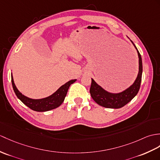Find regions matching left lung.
Wrapping results in <instances>:
<instances>
[{
    "label": "left lung",
    "instance_id": "8db88e82",
    "mask_svg": "<svg viewBox=\"0 0 160 160\" xmlns=\"http://www.w3.org/2000/svg\"><path fill=\"white\" fill-rule=\"evenodd\" d=\"M130 41L136 48L139 59V70L136 79L135 80L134 82L130 87L126 88L125 90L120 92L113 93V92L106 91L105 89H103L101 86L96 83V82L93 79L91 78L90 93L92 99L99 106L107 108H120L130 102L138 92L142 74V58H141V56L134 43H133L132 40Z\"/></svg>",
    "mask_w": 160,
    "mask_h": 160
}]
</instances>
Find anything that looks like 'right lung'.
Returning <instances> with one entry per match:
<instances>
[{
    "label": "right lung",
    "instance_id": "1",
    "mask_svg": "<svg viewBox=\"0 0 160 160\" xmlns=\"http://www.w3.org/2000/svg\"><path fill=\"white\" fill-rule=\"evenodd\" d=\"M76 80V79L69 80L61 86L53 94L48 96L47 98L42 99H32L24 95L22 92L18 91L16 84L14 83L12 73V86L18 98L24 104L28 106L29 108L34 111H37V112H46V111L55 109L60 106L62 104V103L64 102L70 85L75 82Z\"/></svg>",
    "mask_w": 160,
    "mask_h": 160
}]
</instances>
